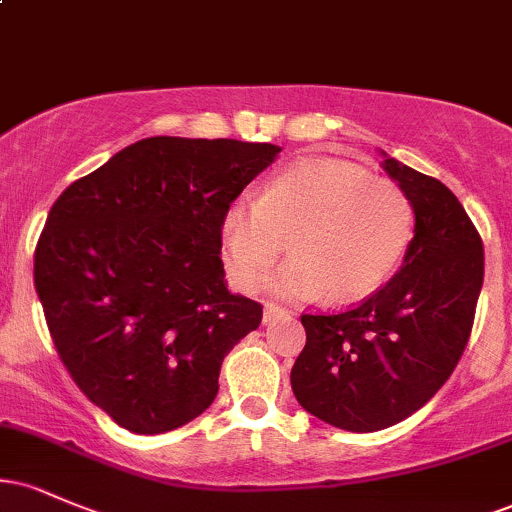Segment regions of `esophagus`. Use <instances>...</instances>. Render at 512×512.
<instances>
[{"label": "esophagus", "mask_w": 512, "mask_h": 512, "mask_svg": "<svg viewBox=\"0 0 512 512\" xmlns=\"http://www.w3.org/2000/svg\"><path fill=\"white\" fill-rule=\"evenodd\" d=\"M281 315H286V310L284 308H279V305H274V303H267L264 305V322H272V320H276V317H281Z\"/></svg>", "instance_id": "esophagus-1"}]
</instances>
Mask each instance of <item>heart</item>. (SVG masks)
Instances as JSON below:
<instances>
[{
	"mask_svg": "<svg viewBox=\"0 0 512 512\" xmlns=\"http://www.w3.org/2000/svg\"><path fill=\"white\" fill-rule=\"evenodd\" d=\"M414 204L397 182L339 158H303L264 185L260 199L223 209L221 257L240 291L260 289L286 238L293 257L272 291L291 301H358L397 272L414 238Z\"/></svg>",
	"mask_w": 512,
	"mask_h": 512,
	"instance_id": "heart-1",
	"label": "heart"
}]
</instances>
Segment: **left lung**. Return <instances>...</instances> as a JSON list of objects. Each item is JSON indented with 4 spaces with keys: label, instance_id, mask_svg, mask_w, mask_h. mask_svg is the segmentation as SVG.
Listing matches in <instances>:
<instances>
[{
    "label": "left lung",
    "instance_id": "8db88e82",
    "mask_svg": "<svg viewBox=\"0 0 512 512\" xmlns=\"http://www.w3.org/2000/svg\"><path fill=\"white\" fill-rule=\"evenodd\" d=\"M414 204V238L390 281L337 315H301L291 368L298 404L325 424L383 431L421 409L455 370L484 284V245L448 187L387 154Z\"/></svg>",
    "mask_w": 512,
    "mask_h": 512
}]
</instances>
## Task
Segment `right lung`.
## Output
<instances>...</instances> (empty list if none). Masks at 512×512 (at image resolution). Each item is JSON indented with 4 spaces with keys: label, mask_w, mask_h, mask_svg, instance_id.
<instances>
[{
    "label": "right lung",
    "mask_w": 512,
    "mask_h": 512,
    "mask_svg": "<svg viewBox=\"0 0 512 512\" xmlns=\"http://www.w3.org/2000/svg\"><path fill=\"white\" fill-rule=\"evenodd\" d=\"M279 146L149 137L52 204L35 291L57 354L115 424L154 436L214 402L223 356L262 322L228 291L221 214Z\"/></svg>",
    "instance_id": "1"
}]
</instances>
